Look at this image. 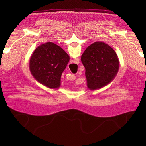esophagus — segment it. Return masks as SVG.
Returning a JSON list of instances; mask_svg holds the SVG:
<instances>
[{
	"instance_id": "34e87169",
	"label": "esophagus",
	"mask_w": 146,
	"mask_h": 146,
	"mask_svg": "<svg viewBox=\"0 0 146 146\" xmlns=\"http://www.w3.org/2000/svg\"><path fill=\"white\" fill-rule=\"evenodd\" d=\"M72 77H73V78H72V79H75V76H73ZM70 79H71V78H70Z\"/></svg>"
}]
</instances>
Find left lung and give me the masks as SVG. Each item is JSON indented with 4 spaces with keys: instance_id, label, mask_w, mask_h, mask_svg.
<instances>
[{
    "instance_id": "8db88e82",
    "label": "left lung",
    "mask_w": 146,
    "mask_h": 146,
    "mask_svg": "<svg viewBox=\"0 0 146 146\" xmlns=\"http://www.w3.org/2000/svg\"><path fill=\"white\" fill-rule=\"evenodd\" d=\"M86 69L87 86L90 90L109 84L118 73L119 60L111 47L102 42H95L86 48L81 56Z\"/></svg>"
}]
</instances>
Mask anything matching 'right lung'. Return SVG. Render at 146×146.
I'll list each match as a JSON object with an SVG mask.
<instances>
[{
  "mask_svg": "<svg viewBox=\"0 0 146 146\" xmlns=\"http://www.w3.org/2000/svg\"><path fill=\"white\" fill-rule=\"evenodd\" d=\"M69 61L70 56L60 46L48 42L35 49L29 60V70L33 78L41 84L58 89L61 75Z\"/></svg>",
  "mask_w": 146,
  "mask_h": 146,
  "instance_id": "obj_1",
  "label": "right lung"
}]
</instances>
